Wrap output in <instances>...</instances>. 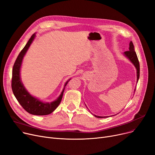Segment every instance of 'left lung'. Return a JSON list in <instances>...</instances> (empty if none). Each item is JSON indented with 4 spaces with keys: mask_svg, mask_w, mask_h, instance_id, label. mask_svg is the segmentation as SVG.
Here are the masks:
<instances>
[{
    "mask_svg": "<svg viewBox=\"0 0 155 155\" xmlns=\"http://www.w3.org/2000/svg\"><path fill=\"white\" fill-rule=\"evenodd\" d=\"M124 56L130 59V61L133 64L134 66H135L136 69V74H137V83L138 81V79L140 78V63H139V61L137 57V55H136V53L134 51V45L133 42L131 41L130 43V48H129V51H125L124 52ZM136 90V89H135ZM134 90V91H135ZM95 117H97L98 118H104V117H107V116H96L94 114Z\"/></svg>",
    "mask_w": 155,
    "mask_h": 155,
    "instance_id": "1",
    "label": "left lung"
}]
</instances>
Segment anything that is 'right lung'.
<instances>
[{"instance_id":"right-lung-1","label":"right lung","mask_w":155,"mask_h":155,"mask_svg":"<svg viewBox=\"0 0 155 155\" xmlns=\"http://www.w3.org/2000/svg\"><path fill=\"white\" fill-rule=\"evenodd\" d=\"M35 37V34L32 35L31 38L27 42L25 47L17 56L12 69V89L13 93L19 104L24 110L29 113L33 115L44 116L52 113L58 106L59 105L62 98L63 93L65 86L68 84V81L64 87L59 97L55 101L51 103H44L38 98L31 95L25 89L20 77V70L22 64V59L26 52L30 47L31 44Z\"/></svg>"}]
</instances>
